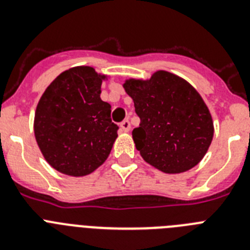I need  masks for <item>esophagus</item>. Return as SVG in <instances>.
Instances as JSON below:
<instances>
[{
	"label": "esophagus",
	"instance_id": "34e87169",
	"mask_svg": "<svg viewBox=\"0 0 250 250\" xmlns=\"http://www.w3.org/2000/svg\"><path fill=\"white\" fill-rule=\"evenodd\" d=\"M120 126H121V130H123V131L127 132L130 130V127H131V125H130V121L126 119V120H124L123 123H121Z\"/></svg>",
	"mask_w": 250,
	"mask_h": 250
}]
</instances>
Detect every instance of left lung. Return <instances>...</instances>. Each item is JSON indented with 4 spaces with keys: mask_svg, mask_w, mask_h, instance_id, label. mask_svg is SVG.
Wrapping results in <instances>:
<instances>
[{
    "mask_svg": "<svg viewBox=\"0 0 250 250\" xmlns=\"http://www.w3.org/2000/svg\"><path fill=\"white\" fill-rule=\"evenodd\" d=\"M124 87L140 118L132 139L146 163L164 173L178 174L204 158L213 140V120L190 83L158 71L147 81L127 80Z\"/></svg>",
    "mask_w": 250,
    "mask_h": 250,
    "instance_id": "8db88e82",
    "label": "left lung"
}]
</instances>
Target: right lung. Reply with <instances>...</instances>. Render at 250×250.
Returning a JSON list of instances; mask_svg holds the SVG:
<instances>
[{
	"label": "right lung",
	"mask_w": 250,
	"mask_h": 250,
	"mask_svg": "<svg viewBox=\"0 0 250 250\" xmlns=\"http://www.w3.org/2000/svg\"><path fill=\"white\" fill-rule=\"evenodd\" d=\"M103 77L89 66L66 70L50 83L35 114V136L60 173L83 176L107 159L119 126L101 100Z\"/></svg>",
	"instance_id": "obj_1"
}]
</instances>
